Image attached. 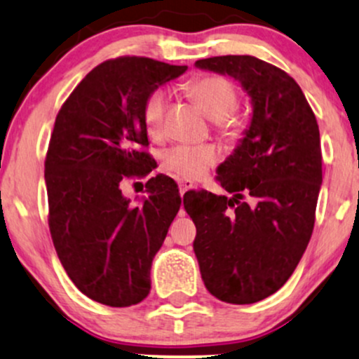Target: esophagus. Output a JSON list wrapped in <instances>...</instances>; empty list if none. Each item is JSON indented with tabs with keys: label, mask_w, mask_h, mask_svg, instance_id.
<instances>
[{
	"label": "esophagus",
	"mask_w": 359,
	"mask_h": 359,
	"mask_svg": "<svg viewBox=\"0 0 359 359\" xmlns=\"http://www.w3.org/2000/svg\"><path fill=\"white\" fill-rule=\"evenodd\" d=\"M179 187H180V194H185L187 191H191L194 187V184L189 179H182L179 180Z\"/></svg>",
	"instance_id": "obj_1"
}]
</instances>
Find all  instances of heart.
<instances>
[{
    "instance_id": "b5f03b06",
    "label": "heart",
    "mask_w": 359,
    "mask_h": 359,
    "mask_svg": "<svg viewBox=\"0 0 359 359\" xmlns=\"http://www.w3.org/2000/svg\"><path fill=\"white\" fill-rule=\"evenodd\" d=\"M189 93L201 104L209 118L217 121L221 137L234 142L243 135L245 123L238 116L240 93L236 84L228 77L217 74L194 77L187 84ZM168 94L163 89L151 90L143 102V125L151 137H160L165 126ZM219 160V150L212 143L203 145H175L162 154V167L167 172L184 179H199L209 167Z\"/></svg>"
}]
</instances>
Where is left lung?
Instances as JSON below:
<instances>
[{
    "label": "left lung",
    "instance_id": "8db88e82",
    "mask_svg": "<svg viewBox=\"0 0 359 359\" xmlns=\"http://www.w3.org/2000/svg\"><path fill=\"white\" fill-rule=\"evenodd\" d=\"M196 65L238 79L253 102L241 145L217 168L233 197L189 191L184 208L197 229L205 288L222 302L255 304L290 278L312 236L323 184L319 126L294 77L269 62L221 55Z\"/></svg>",
    "mask_w": 359,
    "mask_h": 359
}]
</instances>
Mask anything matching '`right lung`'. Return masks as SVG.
<instances>
[{
  "label": "right lung",
  "mask_w": 359,
  "mask_h": 359,
  "mask_svg": "<svg viewBox=\"0 0 359 359\" xmlns=\"http://www.w3.org/2000/svg\"><path fill=\"white\" fill-rule=\"evenodd\" d=\"M185 71L148 57L106 60L55 118L45 156L48 228L74 285L104 306L130 307L147 297L151 262L180 209L170 177H151L140 205L130 204L121 184L156 167L147 150L143 102Z\"/></svg>",
  "instance_id": "right-lung-1"
}]
</instances>
